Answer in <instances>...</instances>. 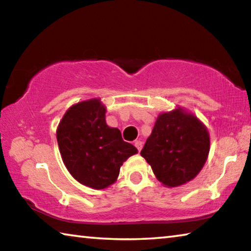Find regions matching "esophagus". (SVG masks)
<instances>
[{"instance_id":"1","label":"esophagus","mask_w":251,"mask_h":251,"mask_svg":"<svg viewBox=\"0 0 251 251\" xmlns=\"http://www.w3.org/2000/svg\"><path fill=\"white\" fill-rule=\"evenodd\" d=\"M134 145H135L136 148H137L138 151H142V147H143V142H142V141H135Z\"/></svg>"}]
</instances>
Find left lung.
<instances>
[{"label": "left lung", "mask_w": 251, "mask_h": 251, "mask_svg": "<svg viewBox=\"0 0 251 251\" xmlns=\"http://www.w3.org/2000/svg\"><path fill=\"white\" fill-rule=\"evenodd\" d=\"M207 127L194 114L177 107L160 113L141 151L164 186L172 188L193 180L208 158Z\"/></svg>", "instance_id": "8db88e82"}]
</instances>
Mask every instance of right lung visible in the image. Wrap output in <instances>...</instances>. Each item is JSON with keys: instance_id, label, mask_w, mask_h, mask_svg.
Returning a JSON list of instances; mask_svg holds the SVG:
<instances>
[{"instance_id": "1", "label": "right lung", "mask_w": 251, "mask_h": 251, "mask_svg": "<svg viewBox=\"0 0 251 251\" xmlns=\"http://www.w3.org/2000/svg\"><path fill=\"white\" fill-rule=\"evenodd\" d=\"M100 99L79 101L66 110L56 129L63 163L76 180L93 189L113 185L137 148L123 141L121 130L105 121Z\"/></svg>"}]
</instances>
